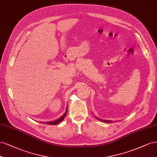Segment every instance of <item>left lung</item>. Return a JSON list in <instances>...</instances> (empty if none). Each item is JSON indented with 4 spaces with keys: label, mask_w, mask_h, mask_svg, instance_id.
<instances>
[{
    "label": "left lung",
    "mask_w": 157,
    "mask_h": 157,
    "mask_svg": "<svg viewBox=\"0 0 157 157\" xmlns=\"http://www.w3.org/2000/svg\"><path fill=\"white\" fill-rule=\"evenodd\" d=\"M99 120H101V119H99ZM102 121H104V122H105V123H112V121H105V120H102Z\"/></svg>",
    "instance_id": "8db88e82"
}]
</instances>
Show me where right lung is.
<instances>
[{
  "label": "right lung",
  "mask_w": 157,
  "mask_h": 157,
  "mask_svg": "<svg viewBox=\"0 0 157 157\" xmlns=\"http://www.w3.org/2000/svg\"><path fill=\"white\" fill-rule=\"evenodd\" d=\"M68 107V106H67ZM68 109V108H67ZM67 109V110H66L65 113L63 114V116H61V117H60L59 119L56 120V121H50V122H46V123H46L47 124H59V123L61 122V121L64 119V117L66 115H67V111L68 109Z\"/></svg>",
  "instance_id": "obj_1"
}]
</instances>
